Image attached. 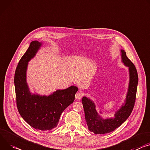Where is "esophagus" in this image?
Returning a JSON list of instances; mask_svg holds the SVG:
<instances>
[{
	"mask_svg": "<svg viewBox=\"0 0 150 150\" xmlns=\"http://www.w3.org/2000/svg\"><path fill=\"white\" fill-rule=\"evenodd\" d=\"M83 97V93H81V92H77L76 94H75V99H78V100H79L81 99V98H82Z\"/></svg>",
	"mask_w": 150,
	"mask_h": 150,
	"instance_id": "esophagus-1",
	"label": "esophagus"
}]
</instances>
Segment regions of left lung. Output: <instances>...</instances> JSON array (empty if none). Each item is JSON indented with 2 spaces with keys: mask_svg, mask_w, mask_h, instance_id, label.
Here are the masks:
<instances>
[{
  "mask_svg": "<svg viewBox=\"0 0 150 150\" xmlns=\"http://www.w3.org/2000/svg\"><path fill=\"white\" fill-rule=\"evenodd\" d=\"M121 52L122 62L129 67L130 81L125 103L116 112L114 118L103 119L91 100L86 97L82 99L87 125L88 130L94 134L108 133L120 127L130 116L134 105L138 83V72L134 64L127 57L125 51L122 50Z\"/></svg>",
  "mask_w": 150,
  "mask_h": 150,
  "instance_id": "8db88e82",
  "label": "left lung"
}]
</instances>
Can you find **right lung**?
Wrapping results in <instances>:
<instances>
[{
    "instance_id": "add662e5",
    "label": "right lung",
    "mask_w": 150,
    "mask_h": 150,
    "mask_svg": "<svg viewBox=\"0 0 150 150\" xmlns=\"http://www.w3.org/2000/svg\"><path fill=\"white\" fill-rule=\"evenodd\" d=\"M40 45L41 43L36 40L31 42L17 66L14 84L17 106L20 115L34 129L45 131L57 127L62 113L73 103L78 88L73 86L57 90L48 96L30 93L26 83L27 67Z\"/></svg>"
}]
</instances>
